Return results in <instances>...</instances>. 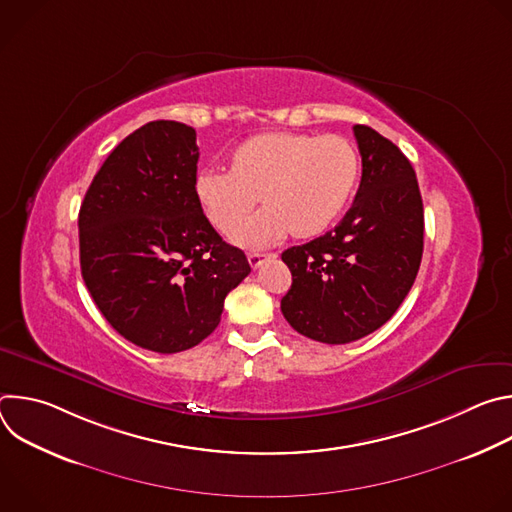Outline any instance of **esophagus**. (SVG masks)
<instances>
[{
  "label": "esophagus",
  "instance_id": "obj_1",
  "mask_svg": "<svg viewBox=\"0 0 512 512\" xmlns=\"http://www.w3.org/2000/svg\"><path fill=\"white\" fill-rule=\"evenodd\" d=\"M269 257H275V255H263V253H249V255H247L249 265H251L253 269H259Z\"/></svg>",
  "mask_w": 512,
  "mask_h": 512
}]
</instances>
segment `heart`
I'll return each instance as SVG.
<instances>
[{
	"instance_id": "obj_1",
	"label": "heart",
	"mask_w": 512,
	"mask_h": 512,
	"mask_svg": "<svg viewBox=\"0 0 512 512\" xmlns=\"http://www.w3.org/2000/svg\"><path fill=\"white\" fill-rule=\"evenodd\" d=\"M358 182V154L342 135L275 131L243 141L229 174L206 170L194 184L196 202L214 231L233 237L259 197L266 210L237 236L261 249L291 233L312 239L334 225Z\"/></svg>"
}]
</instances>
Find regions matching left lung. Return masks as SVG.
<instances>
[{
    "mask_svg": "<svg viewBox=\"0 0 512 512\" xmlns=\"http://www.w3.org/2000/svg\"><path fill=\"white\" fill-rule=\"evenodd\" d=\"M362 178L338 227L281 253L291 287L281 312L300 334L346 344L381 328L417 277L423 202L411 162L393 141L354 125Z\"/></svg>",
    "mask_w": 512,
    "mask_h": 512,
    "instance_id": "8db88e82",
    "label": "left lung"
}]
</instances>
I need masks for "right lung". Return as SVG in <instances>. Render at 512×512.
<instances>
[{
  "instance_id": "obj_1",
  "label": "right lung",
  "mask_w": 512,
  "mask_h": 512,
  "mask_svg": "<svg viewBox=\"0 0 512 512\" xmlns=\"http://www.w3.org/2000/svg\"><path fill=\"white\" fill-rule=\"evenodd\" d=\"M198 156L190 125L145 123L103 162L79 212L91 298L125 340L160 354L200 344L251 273L196 202Z\"/></svg>"
}]
</instances>
